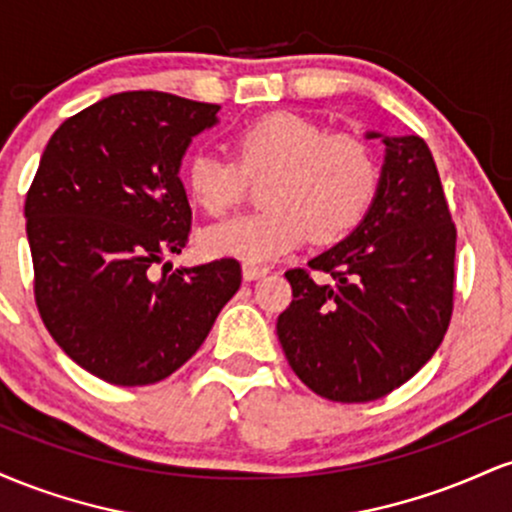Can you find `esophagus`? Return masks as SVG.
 <instances>
[{
    "instance_id": "esophagus-1",
    "label": "esophagus",
    "mask_w": 512,
    "mask_h": 512,
    "mask_svg": "<svg viewBox=\"0 0 512 512\" xmlns=\"http://www.w3.org/2000/svg\"><path fill=\"white\" fill-rule=\"evenodd\" d=\"M264 274H269V267H264V264H255V262H245L243 264V279L245 281H255Z\"/></svg>"
}]
</instances>
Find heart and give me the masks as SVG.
<instances>
[{
	"mask_svg": "<svg viewBox=\"0 0 512 512\" xmlns=\"http://www.w3.org/2000/svg\"><path fill=\"white\" fill-rule=\"evenodd\" d=\"M231 158L195 151L185 163L187 195L199 209L221 216L262 180L267 207L202 231V248L214 257L264 262L313 238L334 243L366 219L380 187L373 146L354 134H330L308 117L272 113L245 125Z\"/></svg>",
	"mask_w": 512,
	"mask_h": 512,
	"instance_id": "obj_1",
	"label": "heart"
}]
</instances>
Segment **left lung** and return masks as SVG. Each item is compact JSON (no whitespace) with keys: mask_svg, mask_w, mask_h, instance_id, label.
I'll use <instances>...</instances> for the list:
<instances>
[{"mask_svg":"<svg viewBox=\"0 0 512 512\" xmlns=\"http://www.w3.org/2000/svg\"><path fill=\"white\" fill-rule=\"evenodd\" d=\"M383 142L368 216L310 269L286 272L293 301L276 320L293 373L332 402H373L407 383L452 317L457 231L436 161L414 134Z\"/></svg>","mask_w":512,"mask_h":512,"instance_id":"1","label":"left lung"}]
</instances>
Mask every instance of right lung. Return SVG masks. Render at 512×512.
Listing matches in <instances>:
<instances>
[{"instance_id": "obj_1", "label": "right lung", "mask_w": 512, "mask_h": 512, "mask_svg": "<svg viewBox=\"0 0 512 512\" xmlns=\"http://www.w3.org/2000/svg\"><path fill=\"white\" fill-rule=\"evenodd\" d=\"M216 113L173 93H115L64 120L40 158L23 207L35 305L64 354L105 383L168 378L240 289L231 257L166 262L192 226L182 156Z\"/></svg>"}]
</instances>
